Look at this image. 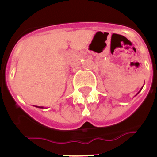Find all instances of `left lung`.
<instances>
[{
    "label": "left lung",
    "instance_id": "left-lung-1",
    "mask_svg": "<svg viewBox=\"0 0 157 157\" xmlns=\"http://www.w3.org/2000/svg\"><path fill=\"white\" fill-rule=\"evenodd\" d=\"M142 88H143V87H142ZM142 88H141V89H140V90H142ZM140 91H139V92H138V93H137V94H136V96H137V94H138V93H140Z\"/></svg>",
    "mask_w": 157,
    "mask_h": 157
}]
</instances>
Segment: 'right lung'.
<instances>
[{"mask_svg": "<svg viewBox=\"0 0 157 157\" xmlns=\"http://www.w3.org/2000/svg\"><path fill=\"white\" fill-rule=\"evenodd\" d=\"M35 106H36V105H35ZM36 107H37V108H40V109H44L43 106H36Z\"/></svg>", "mask_w": 157, "mask_h": 157, "instance_id": "obj_1", "label": "right lung"}]
</instances>
